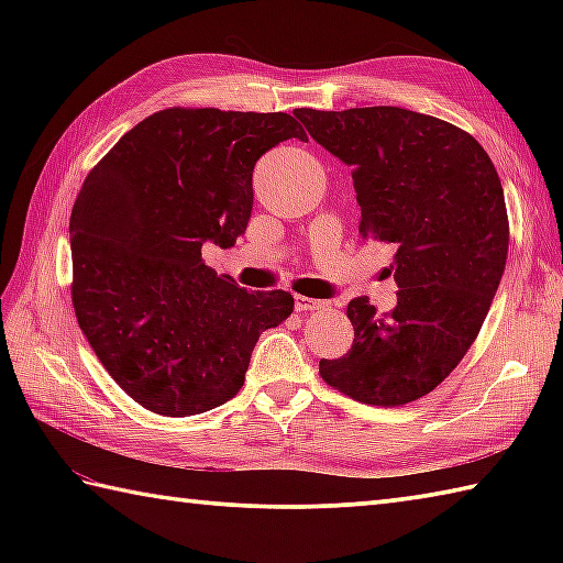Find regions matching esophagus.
I'll use <instances>...</instances> for the list:
<instances>
[{"mask_svg":"<svg viewBox=\"0 0 563 563\" xmlns=\"http://www.w3.org/2000/svg\"><path fill=\"white\" fill-rule=\"evenodd\" d=\"M295 309L297 312H317V309H327V302L314 300V297L295 295Z\"/></svg>","mask_w":563,"mask_h":563,"instance_id":"1","label":"esophagus"}]
</instances>
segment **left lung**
Instances as JSON below:
<instances>
[{
    "label": "left lung",
    "mask_w": 563,
    "mask_h": 563,
    "mask_svg": "<svg viewBox=\"0 0 563 563\" xmlns=\"http://www.w3.org/2000/svg\"><path fill=\"white\" fill-rule=\"evenodd\" d=\"M351 166L361 236L397 249V307L349 302L355 339L321 379L345 397L401 406L460 365L494 302L508 256V212L494 162L470 133L433 115L369 106L292 111Z\"/></svg>",
    "instance_id": "left-lung-1"
}]
</instances>
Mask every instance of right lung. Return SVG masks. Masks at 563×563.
Instances as JSON below:
<instances>
[{"instance_id":"obj_1","label":"right lung","mask_w":563,"mask_h":563,"mask_svg":"<svg viewBox=\"0 0 563 563\" xmlns=\"http://www.w3.org/2000/svg\"><path fill=\"white\" fill-rule=\"evenodd\" d=\"M305 130L288 113L166 109L115 142L69 214L71 305L101 365L159 416H196L242 389L251 351L292 314L202 263L234 246L261 154Z\"/></svg>"}]
</instances>
